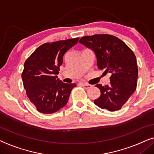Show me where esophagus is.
<instances>
[{"instance_id": "1", "label": "esophagus", "mask_w": 154, "mask_h": 154, "mask_svg": "<svg viewBox=\"0 0 154 154\" xmlns=\"http://www.w3.org/2000/svg\"><path fill=\"white\" fill-rule=\"evenodd\" d=\"M82 85L83 86V87L85 88L86 89H89V88H91L92 87V85H89V84H85V83H82Z\"/></svg>"}]
</instances>
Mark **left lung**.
Instances as JSON below:
<instances>
[{
    "mask_svg": "<svg viewBox=\"0 0 154 154\" xmlns=\"http://www.w3.org/2000/svg\"><path fill=\"white\" fill-rule=\"evenodd\" d=\"M79 43L94 51L98 69L111 74L109 85H96L101 96L94 103L109 111L120 110L137 88L138 67L134 53L125 43L109 34L85 36Z\"/></svg>",
    "mask_w": 154,
    "mask_h": 154,
    "instance_id": "8db88e82",
    "label": "left lung"
}]
</instances>
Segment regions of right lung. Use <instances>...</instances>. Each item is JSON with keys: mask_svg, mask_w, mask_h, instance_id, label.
I'll use <instances>...</instances> for the list:
<instances>
[{"mask_svg": "<svg viewBox=\"0 0 154 154\" xmlns=\"http://www.w3.org/2000/svg\"><path fill=\"white\" fill-rule=\"evenodd\" d=\"M79 38L42 44L26 59L22 73L24 88L38 112L50 114L66 105L76 84L58 78L65 53L77 44Z\"/></svg>", "mask_w": 154, "mask_h": 154, "instance_id": "add662e5", "label": "right lung"}]
</instances>
